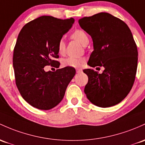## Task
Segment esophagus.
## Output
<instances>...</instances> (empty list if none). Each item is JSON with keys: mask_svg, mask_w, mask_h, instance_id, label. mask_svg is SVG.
<instances>
[{"mask_svg": "<svg viewBox=\"0 0 145 145\" xmlns=\"http://www.w3.org/2000/svg\"><path fill=\"white\" fill-rule=\"evenodd\" d=\"M76 72H77V74H81L82 72V70L81 69H76Z\"/></svg>", "mask_w": 145, "mask_h": 145, "instance_id": "esophagus-1", "label": "esophagus"}]
</instances>
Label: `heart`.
I'll return each mask as SVG.
<instances>
[{
  "mask_svg": "<svg viewBox=\"0 0 145 145\" xmlns=\"http://www.w3.org/2000/svg\"><path fill=\"white\" fill-rule=\"evenodd\" d=\"M72 39L78 41L83 46H86L89 43V37L85 31L82 29H76L71 34ZM57 49L60 54H64L65 52V43L63 40H60L57 45ZM85 63V59L82 58H75V57H68L63 60L62 64L64 67L78 68L82 66Z\"/></svg>",
  "mask_w": 145,
  "mask_h": 145,
  "instance_id": "obj_1",
  "label": "heart"
}]
</instances>
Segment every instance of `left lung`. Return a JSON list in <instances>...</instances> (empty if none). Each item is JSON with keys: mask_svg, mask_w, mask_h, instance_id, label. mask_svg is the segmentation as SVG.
<instances>
[{"mask_svg": "<svg viewBox=\"0 0 145 145\" xmlns=\"http://www.w3.org/2000/svg\"><path fill=\"white\" fill-rule=\"evenodd\" d=\"M78 23L93 40L87 65L105 68L102 74L83 70L88 76L84 91L95 105H116L131 91L137 71L138 49L131 30L122 20L105 12L84 17Z\"/></svg>", "mask_w": 145, "mask_h": 145, "instance_id": "obj_1", "label": "left lung"}]
</instances>
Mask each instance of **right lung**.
<instances>
[{
    "label": "right lung",
    "mask_w": 145,
    "mask_h": 145,
    "mask_svg": "<svg viewBox=\"0 0 145 145\" xmlns=\"http://www.w3.org/2000/svg\"><path fill=\"white\" fill-rule=\"evenodd\" d=\"M74 18L42 16L27 23L19 33L14 49L16 85L25 101L34 107L49 110L58 105L76 74L74 67L45 71L51 65L58 68L57 45L71 29Z\"/></svg>",
    "instance_id": "right-lung-1"
}]
</instances>
